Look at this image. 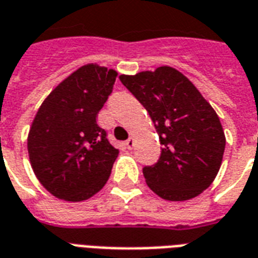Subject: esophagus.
I'll return each instance as SVG.
<instances>
[{
    "label": "esophagus",
    "instance_id": "1",
    "mask_svg": "<svg viewBox=\"0 0 258 258\" xmlns=\"http://www.w3.org/2000/svg\"><path fill=\"white\" fill-rule=\"evenodd\" d=\"M134 145H135V139L133 138V137L125 141V146H127V148H128V149L134 148Z\"/></svg>",
    "mask_w": 258,
    "mask_h": 258
}]
</instances>
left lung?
<instances>
[{
  "label": "left lung",
  "instance_id": "8db88e82",
  "mask_svg": "<svg viewBox=\"0 0 258 258\" xmlns=\"http://www.w3.org/2000/svg\"><path fill=\"white\" fill-rule=\"evenodd\" d=\"M119 78L149 112L163 145L157 163L144 168L150 190L167 201L200 196L215 180L226 148L215 109L172 67Z\"/></svg>",
  "mask_w": 258,
  "mask_h": 258
}]
</instances>
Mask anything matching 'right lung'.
I'll list each match as a JSON object with an SVG mask.
<instances>
[{"mask_svg":"<svg viewBox=\"0 0 258 258\" xmlns=\"http://www.w3.org/2000/svg\"><path fill=\"white\" fill-rule=\"evenodd\" d=\"M117 72L87 64L61 82L38 109L27 149L35 176L64 201L94 196L109 179L119 150L97 124Z\"/></svg>","mask_w":258,"mask_h":258,"instance_id":"add662e5","label":"right lung"}]
</instances>
